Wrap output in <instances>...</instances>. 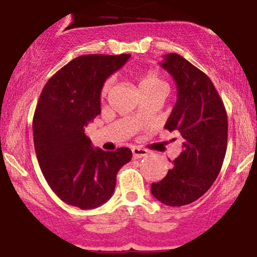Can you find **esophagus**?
<instances>
[{
  "mask_svg": "<svg viewBox=\"0 0 257 257\" xmlns=\"http://www.w3.org/2000/svg\"><path fill=\"white\" fill-rule=\"evenodd\" d=\"M148 154V151L144 148H141V147H134L132 148V155H134L135 159H140V158L147 157Z\"/></svg>",
  "mask_w": 257,
  "mask_h": 257,
  "instance_id": "esophagus-1",
  "label": "esophagus"
}]
</instances>
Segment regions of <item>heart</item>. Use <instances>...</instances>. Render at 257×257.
<instances>
[{"mask_svg":"<svg viewBox=\"0 0 257 257\" xmlns=\"http://www.w3.org/2000/svg\"><path fill=\"white\" fill-rule=\"evenodd\" d=\"M137 83H138V90L140 92H146L154 90L158 87H166V83L161 79L159 73L155 70H147L144 73L140 74L137 77ZM111 88V80H106V81L102 85L100 88V97L105 98L106 94L109 93Z\"/></svg>","mask_w":257,"mask_h":257,"instance_id":"1","label":"heart"}]
</instances>
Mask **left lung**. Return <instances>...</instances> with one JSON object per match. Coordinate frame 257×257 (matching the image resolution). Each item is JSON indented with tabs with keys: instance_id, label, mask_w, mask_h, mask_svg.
Listing matches in <instances>:
<instances>
[{
	"instance_id": "left-lung-1",
	"label": "left lung",
	"mask_w": 257,
	"mask_h": 257,
	"mask_svg": "<svg viewBox=\"0 0 257 257\" xmlns=\"http://www.w3.org/2000/svg\"><path fill=\"white\" fill-rule=\"evenodd\" d=\"M177 85V102L165 128L181 135L183 151L157 183L152 194L169 206H183L209 191L221 171L227 151L228 120L220 94L209 76L180 54L161 63Z\"/></svg>"
}]
</instances>
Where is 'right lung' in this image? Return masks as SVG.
I'll use <instances>...</instances> for the list:
<instances>
[{
	"label": "right lung",
	"instance_id": "right-lung-1",
	"mask_svg": "<svg viewBox=\"0 0 257 257\" xmlns=\"http://www.w3.org/2000/svg\"><path fill=\"white\" fill-rule=\"evenodd\" d=\"M130 54H87L69 62L48 80L33 119L37 161L51 189L63 201L94 209L110 199L117 171L132 158L128 148H92L85 135L100 114V88Z\"/></svg>",
	"mask_w": 257,
	"mask_h": 257
}]
</instances>
